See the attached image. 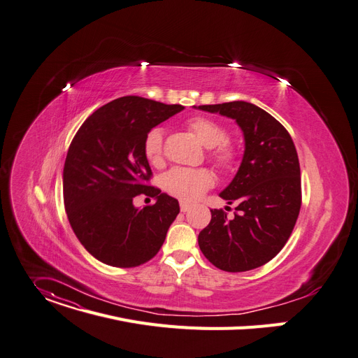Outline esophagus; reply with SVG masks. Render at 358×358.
Returning <instances> with one entry per match:
<instances>
[{"label":"esophagus","instance_id":"1","mask_svg":"<svg viewBox=\"0 0 358 358\" xmlns=\"http://www.w3.org/2000/svg\"><path fill=\"white\" fill-rule=\"evenodd\" d=\"M180 208H181V211H182V213H187V211L191 208V206H189L188 203L181 201V203H180Z\"/></svg>","mask_w":358,"mask_h":358}]
</instances>
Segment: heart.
I'll return each instance as SVG.
<instances>
[{
  "label": "heart",
  "instance_id": "1",
  "mask_svg": "<svg viewBox=\"0 0 358 358\" xmlns=\"http://www.w3.org/2000/svg\"><path fill=\"white\" fill-rule=\"evenodd\" d=\"M188 128L210 150V159L221 170H231L238 158L237 147L229 141V131L218 121L208 117H192ZM144 154L151 164L162 161V129L151 128L144 138ZM214 185V176L207 169L176 167L162 177V187L171 196L192 203Z\"/></svg>",
  "mask_w": 358,
  "mask_h": 358
}]
</instances>
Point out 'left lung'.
Segmentation results:
<instances>
[{"instance_id":"left-lung-1","label":"left lung","mask_w":358,"mask_h":358,"mask_svg":"<svg viewBox=\"0 0 358 358\" xmlns=\"http://www.w3.org/2000/svg\"><path fill=\"white\" fill-rule=\"evenodd\" d=\"M203 111L234 118L245 140L243 162L220 197L236 203L234 217L211 210L199 234L208 262L229 273L262 267L288 241L301 208L300 162L294 143L281 122L245 101L200 106Z\"/></svg>"}]
</instances>
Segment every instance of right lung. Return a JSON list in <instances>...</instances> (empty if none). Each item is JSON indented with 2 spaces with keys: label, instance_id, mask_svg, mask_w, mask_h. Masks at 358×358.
I'll return each instance as SVG.
<instances>
[{
  "label": "right lung",
  "instance_id": "1",
  "mask_svg": "<svg viewBox=\"0 0 358 358\" xmlns=\"http://www.w3.org/2000/svg\"><path fill=\"white\" fill-rule=\"evenodd\" d=\"M181 110L127 95L92 113L74 136L62 173L64 207L77 238L99 262L138 267L164 243L180 206L148 184L152 173L144 138ZM140 193L157 201L138 210L132 199Z\"/></svg>",
  "mask_w": 358,
  "mask_h": 358
}]
</instances>
